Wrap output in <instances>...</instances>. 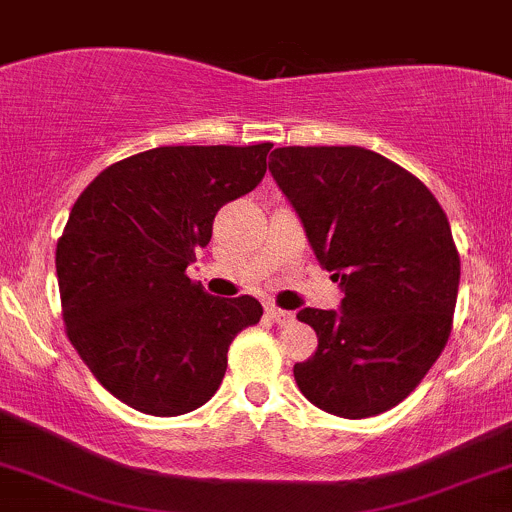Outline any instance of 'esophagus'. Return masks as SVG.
<instances>
[{
  "label": "esophagus",
  "mask_w": 512,
  "mask_h": 512,
  "mask_svg": "<svg viewBox=\"0 0 512 512\" xmlns=\"http://www.w3.org/2000/svg\"><path fill=\"white\" fill-rule=\"evenodd\" d=\"M267 316H270L274 324H279V326H287V324H292V321H294L292 311L277 309V306H267Z\"/></svg>",
  "instance_id": "esophagus-1"
}]
</instances>
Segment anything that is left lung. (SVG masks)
<instances>
[{"label":"left lung","mask_w":512,"mask_h":512,"mask_svg":"<svg viewBox=\"0 0 512 512\" xmlns=\"http://www.w3.org/2000/svg\"><path fill=\"white\" fill-rule=\"evenodd\" d=\"M270 171L316 260L341 284V311L301 309L319 348L294 365L301 395L336 417L400 405L451 333L461 260L427 186L363 147H279Z\"/></svg>","instance_id":"obj_1"}]
</instances>
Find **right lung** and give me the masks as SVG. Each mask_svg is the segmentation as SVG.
Here are the masks:
<instances>
[{"instance_id": "right-lung-1", "label": "right lung", "mask_w": 512, "mask_h": 512, "mask_svg": "<svg viewBox=\"0 0 512 512\" xmlns=\"http://www.w3.org/2000/svg\"><path fill=\"white\" fill-rule=\"evenodd\" d=\"M270 142L157 147L100 171L78 196L56 247L73 348L120 402L154 417L206 405L228 348L255 326V297L220 299L186 277L213 218L267 171Z\"/></svg>"}]
</instances>
